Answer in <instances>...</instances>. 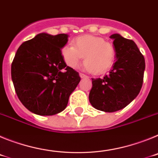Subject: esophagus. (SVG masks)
Returning a JSON list of instances; mask_svg holds the SVG:
<instances>
[{
    "label": "esophagus",
    "mask_w": 158,
    "mask_h": 158,
    "mask_svg": "<svg viewBox=\"0 0 158 158\" xmlns=\"http://www.w3.org/2000/svg\"><path fill=\"white\" fill-rule=\"evenodd\" d=\"M79 75H80V77L81 78H85V77H87V76H86L85 74H84V73H79Z\"/></svg>",
    "instance_id": "obj_1"
}]
</instances>
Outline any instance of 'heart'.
<instances>
[{"mask_svg": "<svg viewBox=\"0 0 158 158\" xmlns=\"http://www.w3.org/2000/svg\"><path fill=\"white\" fill-rule=\"evenodd\" d=\"M72 45L62 49V59L69 67L73 68L85 58L83 68L96 74L106 72L112 66L115 58V47L101 37L93 35L77 36Z\"/></svg>", "mask_w": 158, "mask_h": 158, "instance_id": "heart-1", "label": "heart"}]
</instances>
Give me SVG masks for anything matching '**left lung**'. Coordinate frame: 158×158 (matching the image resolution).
Masks as SVG:
<instances>
[{"instance_id": "obj_1", "label": "left lung", "mask_w": 158, "mask_h": 158, "mask_svg": "<svg viewBox=\"0 0 158 158\" xmlns=\"http://www.w3.org/2000/svg\"><path fill=\"white\" fill-rule=\"evenodd\" d=\"M115 50V62L109 74L93 78L89 102L99 111L114 112L127 106L142 89L145 58L133 40L119 34L110 36Z\"/></svg>"}]
</instances>
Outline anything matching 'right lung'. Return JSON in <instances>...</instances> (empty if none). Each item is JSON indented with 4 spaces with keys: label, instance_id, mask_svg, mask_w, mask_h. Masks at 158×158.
Wrapping results in <instances>:
<instances>
[{
    "label": "right lung",
    "instance_id": "add662e5",
    "mask_svg": "<svg viewBox=\"0 0 158 158\" xmlns=\"http://www.w3.org/2000/svg\"><path fill=\"white\" fill-rule=\"evenodd\" d=\"M69 35L40 33L18 48L11 74L18 98L39 115H53L66 107L81 81L77 71L62 59L61 49Z\"/></svg>",
    "mask_w": 158,
    "mask_h": 158
}]
</instances>
